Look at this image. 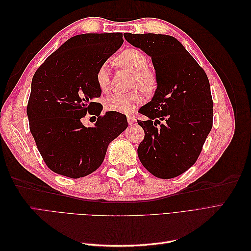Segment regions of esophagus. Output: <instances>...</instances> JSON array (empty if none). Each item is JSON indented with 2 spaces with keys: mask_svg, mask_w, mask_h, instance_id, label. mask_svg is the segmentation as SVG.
I'll return each instance as SVG.
<instances>
[{
  "mask_svg": "<svg viewBox=\"0 0 251 251\" xmlns=\"http://www.w3.org/2000/svg\"><path fill=\"white\" fill-rule=\"evenodd\" d=\"M127 123H128V125H132V124L136 123V118L133 116H127Z\"/></svg>",
  "mask_w": 251,
  "mask_h": 251,
  "instance_id": "1",
  "label": "esophagus"
}]
</instances>
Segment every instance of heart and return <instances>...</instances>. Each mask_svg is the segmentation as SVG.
<instances>
[{
	"label": "heart",
	"instance_id": "heart-1",
	"mask_svg": "<svg viewBox=\"0 0 251 251\" xmlns=\"http://www.w3.org/2000/svg\"><path fill=\"white\" fill-rule=\"evenodd\" d=\"M120 63L134 73V86L139 87L143 92L151 93L157 88L156 74L149 69V59L144 53L135 48L125 50L119 55ZM96 82L103 92L110 86L109 63L101 64L96 71ZM143 96L140 91L131 93H113L104 100V108L110 112L130 114L142 103Z\"/></svg>",
	"mask_w": 251,
	"mask_h": 251
}]
</instances>
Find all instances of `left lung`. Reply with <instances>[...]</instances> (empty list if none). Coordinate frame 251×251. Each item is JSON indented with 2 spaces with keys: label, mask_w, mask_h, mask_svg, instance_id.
<instances>
[{
  "label": "left lung",
  "mask_w": 251,
  "mask_h": 251,
  "mask_svg": "<svg viewBox=\"0 0 251 251\" xmlns=\"http://www.w3.org/2000/svg\"><path fill=\"white\" fill-rule=\"evenodd\" d=\"M125 37L151 57L157 76L153 100L138 111L148 117L138 120L144 130L138 157L155 177L175 178L197 161L212 127L208 77L173 36L125 33Z\"/></svg>",
  "instance_id": "left-lung-1"
}]
</instances>
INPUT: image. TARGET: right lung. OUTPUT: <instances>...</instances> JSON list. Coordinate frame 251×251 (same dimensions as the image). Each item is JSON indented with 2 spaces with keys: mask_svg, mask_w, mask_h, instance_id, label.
Segmentation results:
<instances>
[{
  "mask_svg": "<svg viewBox=\"0 0 251 251\" xmlns=\"http://www.w3.org/2000/svg\"><path fill=\"white\" fill-rule=\"evenodd\" d=\"M124 43L123 33H86L63 44L33 75L27 104L29 127L48 168L77 179L102 163L109 143L127 127L126 116L105 112L96 71ZM98 116L93 128L82 118Z\"/></svg>",
  "mask_w": 251,
  "mask_h": 251,
  "instance_id": "1",
  "label": "right lung"
}]
</instances>
